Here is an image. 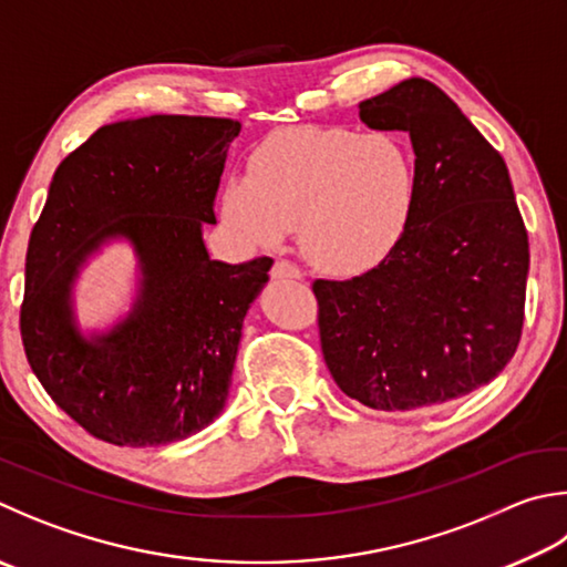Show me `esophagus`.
Returning <instances> with one entry per match:
<instances>
[{
    "label": "esophagus",
    "mask_w": 567,
    "mask_h": 567,
    "mask_svg": "<svg viewBox=\"0 0 567 567\" xmlns=\"http://www.w3.org/2000/svg\"><path fill=\"white\" fill-rule=\"evenodd\" d=\"M270 277L272 280H302V272H300V267H295L292 262L275 260Z\"/></svg>",
    "instance_id": "obj_1"
}]
</instances>
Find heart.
Masks as SVG:
<instances>
[{
	"mask_svg": "<svg viewBox=\"0 0 567 567\" xmlns=\"http://www.w3.org/2000/svg\"><path fill=\"white\" fill-rule=\"evenodd\" d=\"M414 156L391 133L300 126L265 138L245 178H230L220 218L252 248H270L297 225L317 270L357 275L396 248L414 215Z\"/></svg>",
	"mask_w": 567,
	"mask_h": 567,
	"instance_id": "obj_1",
	"label": "heart"
}]
</instances>
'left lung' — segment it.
<instances>
[{"mask_svg": "<svg viewBox=\"0 0 567 567\" xmlns=\"http://www.w3.org/2000/svg\"><path fill=\"white\" fill-rule=\"evenodd\" d=\"M374 131H406L419 198L396 243L352 280H315L319 339L347 396L382 411L458 399L516 354L528 233L506 161L426 79L359 104Z\"/></svg>", "mask_w": 567, "mask_h": 567, "instance_id": "obj_1", "label": "left lung"}]
</instances>
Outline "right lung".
I'll list each match as a JSON object with an SVG mask.
<instances>
[{"label": "right lung", "mask_w": 567, "mask_h": 567, "mask_svg": "<svg viewBox=\"0 0 567 567\" xmlns=\"http://www.w3.org/2000/svg\"><path fill=\"white\" fill-rule=\"evenodd\" d=\"M238 133V121L208 116L109 123L51 178L29 238L22 342L47 394L101 441L173 444L228 401L243 319L272 267L213 260L203 240ZM118 239L137 255V297L116 326L84 333L73 285Z\"/></svg>", "instance_id": "right-lung-1"}]
</instances>
